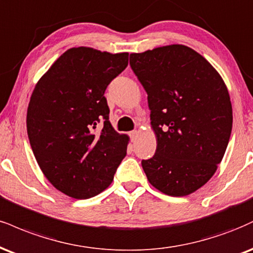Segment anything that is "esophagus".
Here are the masks:
<instances>
[{"label": "esophagus", "mask_w": 253, "mask_h": 253, "mask_svg": "<svg viewBox=\"0 0 253 253\" xmlns=\"http://www.w3.org/2000/svg\"><path fill=\"white\" fill-rule=\"evenodd\" d=\"M138 135H139L138 130H132V132H129V136L130 139H132V141H135V139L138 138Z\"/></svg>", "instance_id": "34e87169"}]
</instances>
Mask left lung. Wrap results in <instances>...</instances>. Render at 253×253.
I'll return each mask as SVG.
<instances>
[{
	"label": "left lung",
	"mask_w": 253,
	"mask_h": 253,
	"mask_svg": "<svg viewBox=\"0 0 253 253\" xmlns=\"http://www.w3.org/2000/svg\"><path fill=\"white\" fill-rule=\"evenodd\" d=\"M147 93L156 154L141 165L160 192L184 197L208 182L223 159L232 105L226 84L205 57L184 44H169L129 56Z\"/></svg>",
	"instance_id": "obj_1"
}]
</instances>
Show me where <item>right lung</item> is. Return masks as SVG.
I'll list each match as a JSON object with an SVG mask.
<instances>
[{
  "label": "right lung",
  "instance_id": "1",
  "mask_svg": "<svg viewBox=\"0 0 253 253\" xmlns=\"http://www.w3.org/2000/svg\"><path fill=\"white\" fill-rule=\"evenodd\" d=\"M127 65L128 53L74 47L33 90L27 111L30 146L45 178L66 196L88 199L101 193L126 157L129 136L109 123L105 90Z\"/></svg>",
  "mask_w": 253,
  "mask_h": 253
}]
</instances>
